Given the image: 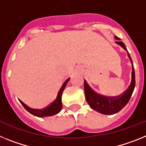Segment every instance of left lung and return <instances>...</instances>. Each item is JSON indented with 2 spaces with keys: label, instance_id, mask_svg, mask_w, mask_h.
<instances>
[{
  "label": "left lung",
  "instance_id": "8db88e82",
  "mask_svg": "<svg viewBox=\"0 0 146 146\" xmlns=\"http://www.w3.org/2000/svg\"><path fill=\"white\" fill-rule=\"evenodd\" d=\"M117 40L119 38L115 36ZM116 42L126 50V45H124L123 42L117 40ZM129 59L131 60L132 64V72H131V82L129 88L124 92H123L120 96L117 97H105V96H99L93 90H92L90 87H89L86 81H84V92H85V98L87 103L92 110L98 111L100 113L104 114V115H113L117 113L120 110H122L124 106L127 104L130 98H131L132 92L134 91L135 87V73H134V68L133 66L132 60L131 56L128 53Z\"/></svg>",
  "mask_w": 146,
  "mask_h": 146
}]
</instances>
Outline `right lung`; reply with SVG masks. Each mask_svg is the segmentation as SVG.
<instances>
[{"mask_svg":"<svg viewBox=\"0 0 146 146\" xmlns=\"http://www.w3.org/2000/svg\"><path fill=\"white\" fill-rule=\"evenodd\" d=\"M69 79L70 78H68V79H67L64 82V84H62L61 89L59 90V92H58L57 97H56L55 101L54 102H52L50 105H48V106L42 109V110H36V109L30 108L27 105L25 104L23 101H21L20 100V103L22 104L24 108L26 109L29 112H30L32 115H35L36 117H48V116H52V115H54L56 114L59 113V111H61V110H62V92L64 90L66 84H67V83L69 81Z\"/></svg>","mask_w":146,"mask_h":146,"instance_id":"1","label":"right lung"}]
</instances>
